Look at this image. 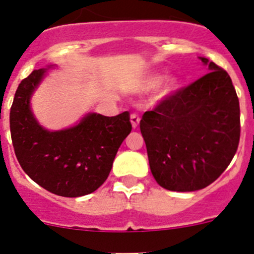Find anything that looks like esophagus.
<instances>
[{
  "label": "esophagus",
  "instance_id": "esophagus-1",
  "mask_svg": "<svg viewBox=\"0 0 254 254\" xmlns=\"http://www.w3.org/2000/svg\"><path fill=\"white\" fill-rule=\"evenodd\" d=\"M130 122H131V125L134 129L138 127V124H140V117L137 116L136 113H132L131 116H130Z\"/></svg>",
  "mask_w": 254,
  "mask_h": 254
}]
</instances>
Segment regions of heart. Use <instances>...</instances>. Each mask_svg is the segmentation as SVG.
Returning <instances> with one entry per match:
<instances>
[{"mask_svg": "<svg viewBox=\"0 0 254 254\" xmlns=\"http://www.w3.org/2000/svg\"><path fill=\"white\" fill-rule=\"evenodd\" d=\"M159 81H161V75H151L148 76L147 79L145 80V87L147 89H154V87L158 86ZM176 85H178V81H176L175 78H167L164 80L162 85L161 92L162 95H168L172 91H174Z\"/></svg>", "mask_w": 254, "mask_h": 254, "instance_id": "b5f03b06", "label": "heart"}]
</instances>
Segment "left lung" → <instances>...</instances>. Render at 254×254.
<instances>
[{
    "label": "left lung",
    "instance_id": "left-lung-1",
    "mask_svg": "<svg viewBox=\"0 0 254 254\" xmlns=\"http://www.w3.org/2000/svg\"><path fill=\"white\" fill-rule=\"evenodd\" d=\"M209 73L169 96L140 122L151 173L169 191L207 188L228 168L240 141V105L230 76L199 57Z\"/></svg>",
    "mask_w": 254,
    "mask_h": 254
}]
</instances>
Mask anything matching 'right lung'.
I'll return each instance as SVG.
<instances>
[{"mask_svg": "<svg viewBox=\"0 0 254 254\" xmlns=\"http://www.w3.org/2000/svg\"><path fill=\"white\" fill-rule=\"evenodd\" d=\"M53 66L21 80L9 113L13 147L20 167L45 190L63 197L96 191L108 178L120 145L131 131L129 112L87 113L75 125L47 130L31 109L33 93Z\"/></svg>", "mask_w": 254, "mask_h": 254, "instance_id": "add662e5", "label": "right lung"}]
</instances>
